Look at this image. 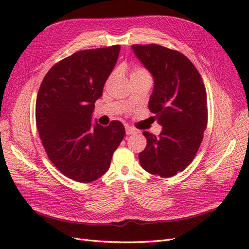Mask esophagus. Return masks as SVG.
I'll use <instances>...</instances> for the list:
<instances>
[{"label": "esophagus", "instance_id": "1", "mask_svg": "<svg viewBox=\"0 0 249 249\" xmlns=\"http://www.w3.org/2000/svg\"><path fill=\"white\" fill-rule=\"evenodd\" d=\"M135 133H137L136 130L133 129V127H131L129 125H125V134L126 135H132V134H135Z\"/></svg>", "mask_w": 249, "mask_h": 249}]
</instances>
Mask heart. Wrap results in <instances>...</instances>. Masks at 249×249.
<instances>
[{"instance_id": "b5f03b06", "label": "heart", "mask_w": 249, "mask_h": 249, "mask_svg": "<svg viewBox=\"0 0 249 249\" xmlns=\"http://www.w3.org/2000/svg\"><path fill=\"white\" fill-rule=\"evenodd\" d=\"M130 76H131V78H135V77H150L149 73L144 69H141V67H134V69L131 71ZM113 77H114V73L111 74L110 80Z\"/></svg>"}]
</instances>
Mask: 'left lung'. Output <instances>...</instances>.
I'll list each match as a JSON object with an SVG mask.
<instances>
[{
  "mask_svg": "<svg viewBox=\"0 0 249 249\" xmlns=\"http://www.w3.org/2000/svg\"><path fill=\"white\" fill-rule=\"evenodd\" d=\"M135 55L153 74L148 108L163 127L160 135L143 132L147 144L139 154L142 168L171 178L189 165L208 124L207 92L196 67L182 53L159 44H133Z\"/></svg>",
  "mask_w": 249,
  "mask_h": 249,
  "instance_id": "obj_1",
  "label": "left lung"
}]
</instances>
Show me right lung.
Returning <instances> with one entry per match:
<instances>
[{
  "instance_id": "right-lung-1",
  "label": "right lung",
  "mask_w": 249,
  "mask_h": 249,
  "mask_svg": "<svg viewBox=\"0 0 249 249\" xmlns=\"http://www.w3.org/2000/svg\"><path fill=\"white\" fill-rule=\"evenodd\" d=\"M120 46L83 50L56 63L36 99V125L51 162L80 183L101 178L124 137L118 120L91 124L94 103L117 61Z\"/></svg>"
}]
</instances>
